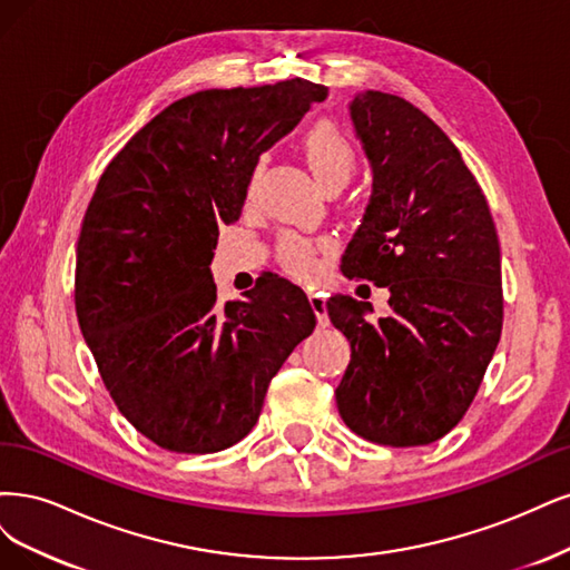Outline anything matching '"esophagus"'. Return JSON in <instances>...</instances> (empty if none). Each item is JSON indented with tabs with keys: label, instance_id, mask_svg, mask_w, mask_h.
Returning <instances> with one entry per match:
<instances>
[{
	"label": "esophagus",
	"instance_id": "1",
	"mask_svg": "<svg viewBox=\"0 0 570 570\" xmlns=\"http://www.w3.org/2000/svg\"><path fill=\"white\" fill-rule=\"evenodd\" d=\"M307 301H309L312 309H315V315H317L320 324H326V301H324L322 293L309 291V293H307Z\"/></svg>",
	"mask_w": 570,
	"mask_h": 570
}]
</instances>
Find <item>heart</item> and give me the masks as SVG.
<instances>
[{"mask_svg": "<svg viewBox=\"0 0 570 570\" xmlns=\"http://www.w3.org/2000/svg\"><path fill=\"white\" fill-rule=\"evenodd\" d=\"M303 146H305L309 168L320 179L322 187L334 185V181L345 185V181L353 177L357 168V151L353 141L343 135L338 125L328 120L312 125L305 135ZM261 170H263V163L255 165L250 173V181H248L250 191L255 189V185H258ZM328 248H332V242H328V238H307L301 234H284L279 238L277 255L284 269L291 272L293 277L307 279L312 277V272L317 269V255Z\"/></svg>", "mask_w": 570, "mask_h": 570, "instance_id": "obj_1", "label": "heart"}]
</instances>
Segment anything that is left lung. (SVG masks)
I'll use <instances>...</instances> for the list:
<instances>
[{"label": "left lung", "instance_id": "obj_1", "mask_svg": "<svg viewBox=\"0 0 570 570\" xmlns=\"http://www.w3.org/2000/svg\"><path fill=\"white\" fill-rule=\"evenodd\" d=\"M351 116L374 189L341 269L389 288L391 315L372 322L370 303L326 301L353 351L336 405L364 440L429 445L462 421L500 343V238L481 185L426 114L364 91Z\"/></svg>", "mask_w": 570, "mask_h": 570}]
</instances>
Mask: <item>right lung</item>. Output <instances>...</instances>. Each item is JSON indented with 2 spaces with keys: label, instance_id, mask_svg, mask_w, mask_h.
Listing matches in <instances>:
<instances>
[{
  "label": "right lung",
  "instance_id": "obj_1",
  "mask_svg": "<svg viewBox=\"0 0 570 570\" xmlns=\"http://www.w3.org/2000/svg\"><path fill=\"white\" fill-rule=\"evenodd\" d=\"M324 99L301 78L196 91L99 177L78 238V322L120 414L163 450L208 454L248 435L317 324L303 288L272 272L219 305L208 265L261 154Z\"/></svg>",
  "mask_w": 570,
  "mask_h": 570
}]
</instances>
